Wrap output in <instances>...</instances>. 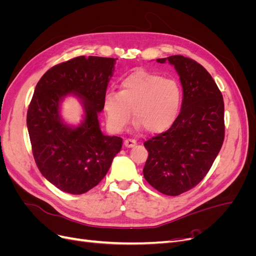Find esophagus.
<instances>
[{
	"label": "esophagus",
	"mask_w": 256,
	"mask_h": 256,
	"mask_svg": "<svg viewBox=\"0 0 256 256\" xmlns=\"http://www.w3.org/2000/svg\"><path fill=\"white\" fill-rule=\"evenodd\" d=\"M124 144H125L126 147H134L136 144V141L134 140V138H126Z\"/></svg>",
	"instance_id": "1"
}]
</instances>
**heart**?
Returning <instances> with one entry per match:
<instances>
[{
	"instance_id": "b5f03b06",
	"label": "heart",
	"mask_w": 256,
	"mask_h": 256,
	"mask_svg": "<svg viewBox=\"0 0 256 256\" xmlns=\"http://www.w3.org/2000/svg\"><path fill=\"white\" fill-rule=\"evenodd\" d=\"M182 102L180 85L161 74L138 70L122 79L120 92H108L104 98L108 127L115 134L127 126L132 111L138 128L160 134L177 118Z\"/></svg>"
}]
</instances>
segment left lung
I'll list each match as a JSON object with an SVG mask.
<instances>
[{
	"mask_svg": "<svg viewBox=\"0 0 256 256\" xmlns=\"http://www.w3.org/2000/svg\"><path fill=\"white\" fill-rule=\"evenodd\" d=\"M168 62L180 74L182 110L166 132L144 143L148 158L143 168L152 187L176 196L192 189L210 170L224 140V102L212 76L196 60L182 56Z\"/></svg>",
	"mask_w": 256,
	"mask_h": 256,
	"instance_id": "8db88e82",
	"label": "left lung"
}]
</instances>
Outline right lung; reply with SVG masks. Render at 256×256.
I'll list each match as a JSON object with an SVG mask.
<instances>
[{
    "label": "right lung",
    "instance_id": "right-lung-1",
    "mask_svg": "<svg viewBox=\"0 0 256 256\" xmlns=\"http://www.w3.org/2000/svg\"><path fill=\"white\" fill-rule=\"evenodd\" d=\"M116 60L78 56L53 66L38 81L28 106L26 125L36 164L46 180L70 194L97 186L122 150V138L104 136L98 120ZM68 94L78 96L84 110L76 128L60 118V104Z\"/></svg>",
    "mask_w": 256,
    "mask_h": 256
}]
</instances>
